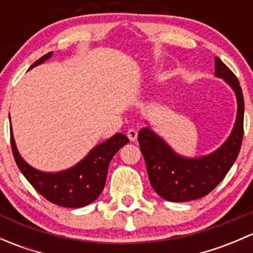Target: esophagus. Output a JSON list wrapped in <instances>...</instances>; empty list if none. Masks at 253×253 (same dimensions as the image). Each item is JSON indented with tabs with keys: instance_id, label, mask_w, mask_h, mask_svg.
Returning a JSON list of instances; mask_svg holds the SVG:
<instances>
[{
	"instance_id": "obj_1",
	"label": "esophagus",
	"mask_w": 253,
	"mask_h": 253,
	"mask_svg": "<svg viewBox=\"0 0 253 253\" xmlns=\"http://www.w3.org/2000/svg\"><path fill=\"white\" fill-rule=\"evenodd\" d=\"M127 136H128L129 141L134 142L137 139V137H138V132H137L134 128H131L128 129V132H127Z\"/></svg>"
}]
</instances>
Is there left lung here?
Returning <instances> with one entry per match:
<instances>
[{
	"label": "left lung",
	"mask_w": 253,
	"mask_h": 253,
	"mask_svg": "<svg viewBox=\"0 0 253 253\" xmlns=\"http://www.w3.org/2000/svg\"><path fill=\"white\" fill-rule=\"evenodd\" d=\"M214 67V77L223 79L233 89L237 104L235 124L223 144L209 154L186 157L150 126L138 132L150 185L160 197L170 202H188L208 195L228 174L241 148L245 111L241 86L236 76L218 57Z\"/></svg>",
	"instance_id": "left-lung-1"
}]
</instances>
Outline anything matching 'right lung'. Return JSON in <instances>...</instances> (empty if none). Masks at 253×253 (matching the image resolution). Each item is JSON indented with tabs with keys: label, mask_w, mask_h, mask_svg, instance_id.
Instances as JSON below:
<instances>
[{
	"label": "right lung",
	"mask_w": 253,
	"mask_h": 253,
	"mask_svg": "<svg viewBox=\"0 0 253 253\" xmlns=\"http://www.w3.org/2000/svg\"><path fill=\"white\" fill-rule=\"evenodd\" d=\"M52 56L48 52L30 66L42 65ZM11 124V116H9ZM11 126V145L18 168L33 187L53 205L67 208H81L94 202L103 192L109 164L120 148L129 142L124 133H116L91 148L90 152L76 165L61 171H42L28 164L19 154Z\"/></svg>",
	"instance_id": "right-lung-1"
}]
</instances>
